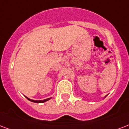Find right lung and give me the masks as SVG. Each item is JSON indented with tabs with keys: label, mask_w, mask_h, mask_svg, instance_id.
I'll return each mask as SVG.
<instances>
[{
	"label": "right lung",
	"mask_w": 129,
	"mask_h": 129,
	"mask_svg": "<svg viewBox=\"0 0 129 129\" xmlns=\"http://www.w3.org/2000/svg\"><path fill=\"white\" fill-rule=\"evenodd\" d=\"M26 98H27V100H29V101H30V102H34V103H44V102H47V101H48V100H49L51 98H48V99H46V100H30V99H29L28 97H25Z\"/></svg>",
	"instance_id": "obj_1"
}]
</instances>
